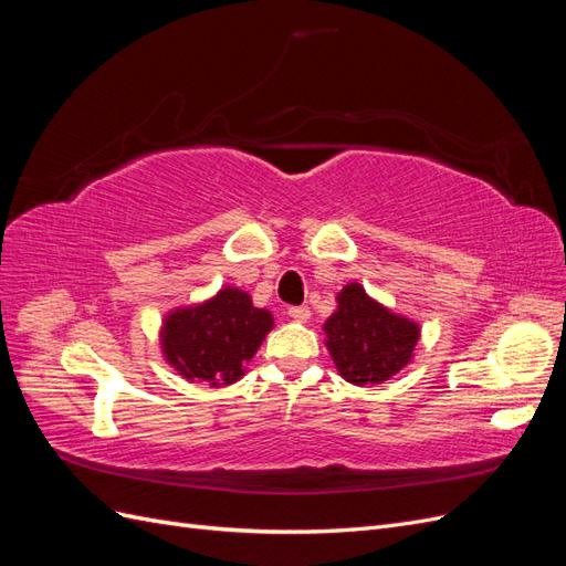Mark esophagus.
<instances>
[{"label":"esophagus","mask_w":566,"mask_h":566,"mask_svg":"<svg viewBox=\"0 0 566 566\" xmlns=\"http://www.w3.org/2000/svg\"><path fill=\"white\" fill-rule=\"evenodd\" d=\"M287 316L293 318V321L306 323V321H310V316H312V310H310V306H304V304H300V306H290V310H287Z\"/></svg>","instance_id":"esophagus-1"}]
</instances>
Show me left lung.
I'll list each match as a JSON object with an SVG mask.
<instances>
[{
  "mask_svg": "<svg viewBox=\"0 0 566 566\" xmlns=\"http://www.w3.org/2000/svg\"><path fill=\"white\" fill-rule=\"evenodd\" d=\"M323 331L339 375L358 387L380 385L399 373L413 358L420 337L418 323L389 312L358 283L342 287L337 312Z\"/></svg>",
  "mask_w": 566,
  "mask_h": 566,
  "instance_id": "1",
  "label": "left lung"
}]
</instances>
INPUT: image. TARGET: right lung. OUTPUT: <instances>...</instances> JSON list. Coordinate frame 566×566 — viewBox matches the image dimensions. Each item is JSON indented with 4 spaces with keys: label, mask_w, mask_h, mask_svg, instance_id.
<instances>
[{
    "label": "right lung",
    "mask_w": 566,
    "mask_h": 566,
    "mask_svg": "<svg viewBox=\"0 0 566 566\" xmlns=\"http://www.w3.org/2000/svg\"><path fill=\"white\" fill-rule=\"evenodd\" d=\"M271 328V314L256 310L248 293L224 287L212 300L165 318L163 354L186 380L210 387L231 385L241 378L243 366Z\"/></svg>",
    "instance_id": "add662e5"
}]
</instances>
